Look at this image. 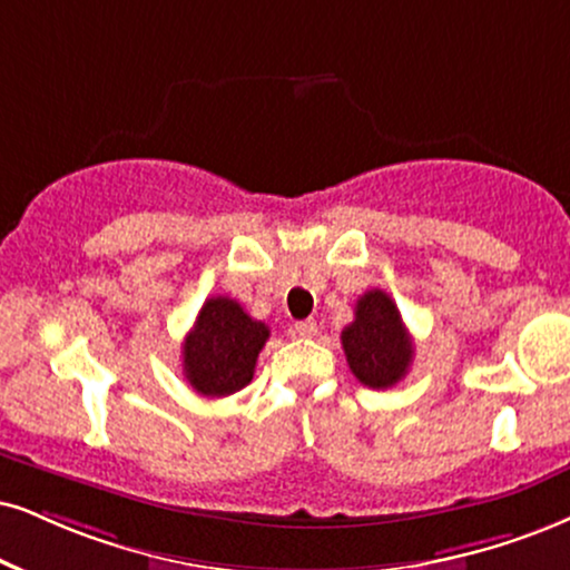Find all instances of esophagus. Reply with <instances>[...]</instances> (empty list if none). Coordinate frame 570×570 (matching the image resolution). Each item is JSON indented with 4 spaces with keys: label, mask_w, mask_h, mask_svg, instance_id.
I'll list each match as a JSON object with an SVG mask.
<instances>
[{
    "label": "esophagus",
    "mask_w": 570,
    "mask_h": 570,
    "mask_svg": "<svg viewBox=\"0 0 570 570\" xmlns=\"http://www.w3.org/2000/svg\"><path fill=\"white\" fill-rule=\"evenodd\" d=\"M317 322L314 320H304V322H296L293 325V335H298V338H312V335H317Z\"/></svg>",
    "instance_id": "34e87169"
}]
</instances>
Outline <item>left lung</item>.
Listing matches in <instances>:
<instances>
[{
    "mask_svg": "<svg viewBox=\"0 0 570 570\" xmlns=\"http://www.w3.org/2000/svg\"><path fill=\"white\" fill-rule=\"evenodd\" d=\"M346 362L356 381L370 389H391L410 370L414 346L402 314L389 293L372 291L356 301L354 322L341 333Z\"/></svg>",
    "mask_w": 570,
    "mask_h": 570,
    "instance_id": "obj_1",
    "label": "left lung"
}]
</instances>
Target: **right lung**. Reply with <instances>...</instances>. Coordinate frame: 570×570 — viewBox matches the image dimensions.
Wrapping results in <instances>:
<instances>
[{
	"label": "right lung",
	"mask_w": 570,
	"mask_h": 570,
	"mask_svg": "<svg viewBox=\"0 0 570 570\" xmlns=\"http://www.w3.org/2000/svg\"><path fill=\"white\" fill-rule=\"evenodd\" d=\"M266 338L269 327L245 314L237 301L208 298L181 343L185 377L200 396H229L253 381Z\"/></svg>",
	"instance_id": "1"
}]
</instances>
